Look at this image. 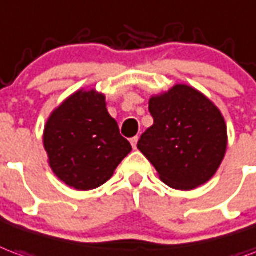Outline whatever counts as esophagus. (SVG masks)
Instances as JSON below:
<instances>
[{"label":"esophagus","instance_id":"esophagus-1","mask_svg":"<svg viewBox=\"0 0 256 256\" xmlns=\"http://www.w3.org/2000/svg\"><path fill=\"white\" fill-rule=\"evenodd\" d=\"M130 142H132V146H133L134 150H136V148H137V142H138V137H137V136H136V137H133V138L130 140Z\"/></svg>","mask_w":256,"mask_h":256}]
</instances>
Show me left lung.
Instances as JSON below:
<instances>
[{
	"label": "left lung",
	"mask_w": 256,
	"mask_h": 256,
	"mask_svg": "<svg viewBox=\"0 0 256 256\" xmlns=\"http://www.w3.org/2000/svg\"><path fill=\"white\" fill-rule=\"evenodd\" d=\"M154 124L137 148L159 178L176 190L202 186L219 169L226 154L228 130L220 110L196 88L176 84L150 100Z\"/></svg>",
	"instance_id": "8db88e82"
}]
</instances>
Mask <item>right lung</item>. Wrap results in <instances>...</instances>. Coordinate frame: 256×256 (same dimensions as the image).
Here are the masks:
<instances>
[{"instance_id": "obj_1", "label": "right lung", "mask_w": 256, "mask_h": 256, "mask_svg": "<svg viewBox=\"0 0 256 256\" xmlns=\"http://www.w3.org/2000/svg\"><path fill=\"white\" fill-rule=\"evenodd\" d=\"M44 148L58 178L76 190L106 183L132 151L108 114L105 96L80 90L54 110L44 128Z\"/></svg>"}]
</instances>
